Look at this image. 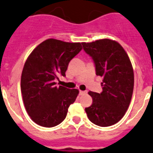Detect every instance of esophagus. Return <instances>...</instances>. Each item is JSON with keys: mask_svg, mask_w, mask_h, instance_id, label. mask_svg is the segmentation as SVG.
<instances>
[{"mask_svg": "<svg viewBox=\"0 0 153 153\" xmlns=\"http://www.w3.org/2000/svg\"><path fill=\"white\" fill-rule=\"evenodd\" d=\"M87 94V91H79V94Z\"/></svg>", "mask_w": 153, "mask_h": 153, "instance_id": "esophagus-1", "label": "esophagus"}]
</instances>
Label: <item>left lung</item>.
Here are the masks:
<instances>
[{"label": "left lung", "instance_id": "8db88e82", "mask_svg": "<svg viewBox=\"0 0 153 153\" xmlns=\"http://www.w3.org/2000/svg\"><path fill=\"white\" fill-rule=\"evenodd\" d=\"M83 49L92 57L96 75L102 76V92L89 91L92 104L85 108L90 121L101 127L120 121L128 108L134 88L131 62L123 47L108 39L83 42Z\"/></svg>", "mask_w": 153, "mask_h": 153}]
</instances>
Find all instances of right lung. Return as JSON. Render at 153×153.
Here are the masks:
<instances>
[{"instance_id":"1","label":"right lung","mask_w":153,"mask_h":153,"mask_svg":"<svg viewBox=\"0 0 153 153\" xmlns=\"http://www.w3.org/2000/svg\"><path fill=\"white\" fill-rule=\"evenodd\" d=\"M82 43L49 39L40 43L26 59L21 77V91L26 111L42 127L60 124L79 91L56 87L58 76H66L69 62L82 49Z\"/></svg>"}]
</instances>
